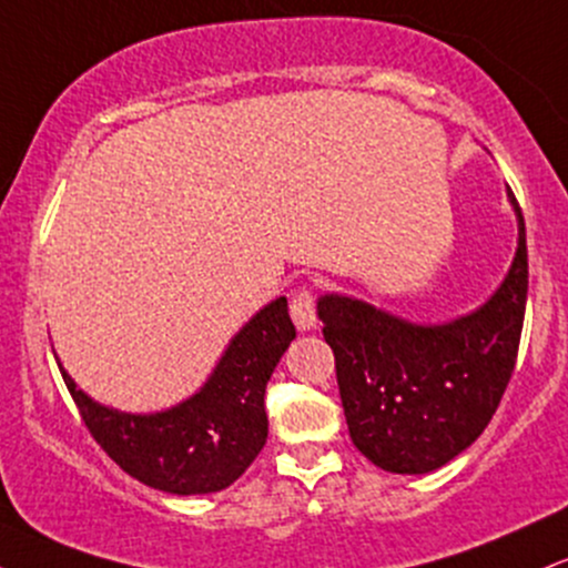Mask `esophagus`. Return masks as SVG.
Wrapping results in <instances>:
<instances>
[{"mask_svg":"<svg viewBox=\"0 0 568 568\" xmlns=\"http://www.w3.org/2000/svg\"><path fill=\"white\" fill-rule=\"evenodd\" d=\"M291 317L298 331H315L317 328V310L315 298L310 291H296L291 302Z\"/></svg>","mask_w":568,"mask_h":568,"instance_id":"34e87169","label":"esophagus"}]
</instances>
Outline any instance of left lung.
Returning a JSON list of instances; mask_svg holds the SVG:
<instances>
[{"instance_id":"1","label":"left lung","mask_w":568,"mask_h":568,"mask_svg":"<svg viewBox=\"0 0 568 568\" xmlns=\"http://www.w3.org/2000/svg\"><path fill=\"white\" fill-rule=\"evenodd\" d=\"M518 247L499 288L448 323H410L344 293H323L317 317L336 357L349 438L376 467L425 475L470 448L497 410L518 355L529 256L507 192Z\"/></svg>"}]
</instances>
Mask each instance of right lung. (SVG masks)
<instances>
[{
	"label": "right lung",
	"mask_w": 568,
	"mask_h": 568,
	"mask_svg": "<svg viewBox=\"0 0 568 568\" xmlns=\"http://www.w3.org/2000/svg\"><path fill=\"white\" fill-rule=\"evenodd\" d=\"M293 338L288 298L280 296L230 338L197 393L152 414L103 406L61 361L58 368L84 425L122 470L158 491L192 497L232 486L264 448L266 382Z\"/></svg>",
	"instance_id": "add662e5"
}]
</instances>
